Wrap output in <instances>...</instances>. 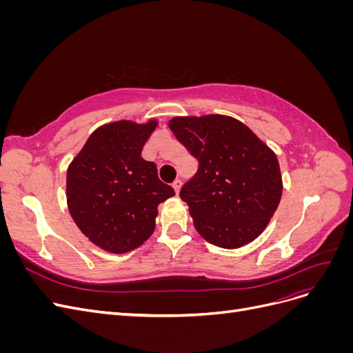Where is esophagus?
<instances>
[{
	"instance_id": "obj_1",
	"label": "esophagus",
	"mask_w": 353,
	"mask_h": 353,
	"mask_svg": "<svg viewBox=\"0 0 353 353\" xmlns=\"http://www.w3.org/2000/svg\"><path fill=\"white\" fill-rule=\"evenodd\" d=\"M181 185H183V181H181V179H175L174 183H172V187H174V190H175V193H176V194L179 193Z\"/></svg>"
}]
</instances>
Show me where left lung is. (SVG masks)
<instances>
[{
    "label": "left lung",
    "instance_id": "obj_1",
    "mask_svg": "<svg viewBox=\"0 0 353 353\" xmlns=\"http://www.w3.org/2000/svg\"><path fill=\"white\" fill-rule=\"evenodd\" d=\"M169 128L199 160L197 174L179 197L200 236L222 249H239L258 239L283 194L275 153L230 116H176Z\"/></svg>",
    "mask_w": 353,
    "mask_h": 353
}]
</instances>
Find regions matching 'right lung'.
Returning <instances> with one entry per match:
<instances>
[{
  "label": "right lung",
  "mask_w": 353,
  "mask_h": 353,
  "mask_svg": "<svg viewBox=\"0 0 353 353\" xmlns=\"http://www.w3.org/2000/svg\"><path fill=\"white\" fill-rule=\"evenodd\" d=\"M157 121H117L95 130L68 168L70 215L90 241L110 253L141 245L156 227L157 206L175 196L141 157Z\"/></svg>",
  "instance_id": "obj_1"
}]
</instances>
